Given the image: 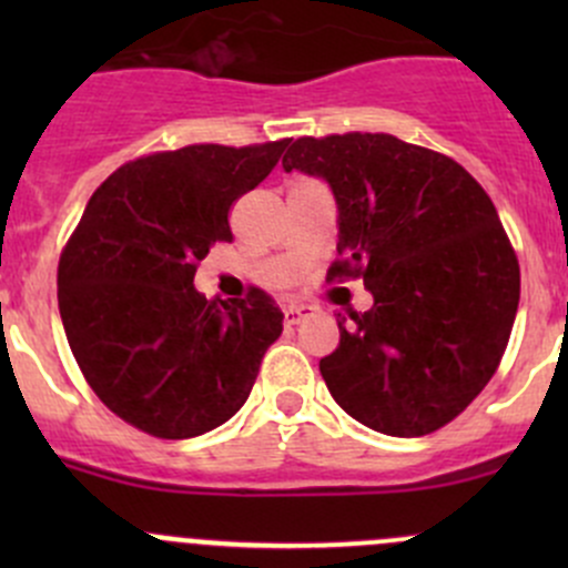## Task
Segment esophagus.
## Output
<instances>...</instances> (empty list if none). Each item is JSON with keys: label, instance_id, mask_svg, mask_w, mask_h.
Listing matches in <instances>:
<instances>
[{"label": "esophagus", "instance_id": "34e87169", "mask_svg": "<svg viewBox=\"0 0 568 568\" xmlns=\"http://www.w3.org/2000/svg\"><path fill=\"white\" fill-rule=\"evenodd\" d=\"M283 313H285V324L296 326V324H302L305 318H311L313 313H316V307H311V305H285Z\"/></svg>", "mask_w": 568, "mask_h": 568}]
</instances>
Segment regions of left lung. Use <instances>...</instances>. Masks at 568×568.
Instances as JSON below:
<instances>
[{
    "instance_id": "left-lung-1",
    "label": "left lung",
    "mask_w": 568,
    "mask_h": 568,
    "mask_svg": "<svg viewBox=\"0 0 568 568\" xmlns=\"http://www.w3.org/2000/svg\"><path fill=\"white\" fill-rule=\"evenodd\" d=\"M283 168L335 194L326 283L374 294L337 316L341 343L318 363L332 398L390 437L437 432L489 385L517 318L519 261L495 203L459 162L393 134L300 136Z\"/></svg>"
}]
</instances>
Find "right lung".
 I'll return each mask as SVG.
<instances>
[{
    "mask_svg": "<svg viewBox=\"0 0 568 568\" xmlns=\"http://www.w3.org/2000/svg\"><path fill=\"white\" fill-rule=\"evenodd\" d=\"M288 140L186 145L123 164L90 197L57 268L68 346L120 420L189 439L231 420L255 385L283 313L261 288L205 300L197 263L233 242L231 205L255 189Z\"/></svg>",
    "mask_w": 568,
    "mask_h": 568,
    "instance_id": "add662e5",
    "label": "right lung"
}]
</instances>
